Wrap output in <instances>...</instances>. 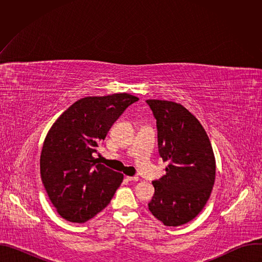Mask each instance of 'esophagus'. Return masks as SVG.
Instances as JSON below:
<instances>
[{"label":"esophagus","instance_id":"obj_1","mask_svg":"<svg viewBox=\"0 0 262 262\" xmlns=\"http://www.w3.org/2000/svg\"><path fill=\"white\" fill-rule=\"evenodd\" d=\"M126 179L128 181H138L139 177L138 176H126Z\"/></svg>","mask_w":262,"mask_h":262}]
</instances>
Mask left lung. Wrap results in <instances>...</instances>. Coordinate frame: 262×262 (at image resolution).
I'll use <instances>...</instances> for the list:
<instances>
[{"label": "left lung", "instance_id": "8db88e82", "mask_svg": "<svg viewBox=\"0 0 262 262\" xmlns=\"http://www.w3.org/2000/svg\"><path fill=\"white\" fill-rule=\"evenodd\" d=\"M157 119L160 157L168 162L166 175L152 181L151 213L166 226H180L205 206L215 177L209 138L199 120L177 102L146 100Z\"/></svg>", "mask_w": 262, "mask_h": 262}]
</instances>
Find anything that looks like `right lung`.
<instances>
[{
  "label": "right lung",
  "instance_id": "right-lung-1",
  "mask_svg": "<svg viewBox=\"0 0 262 262\" xmlns=\"http://www.w3.org/2000/svg\"><path fill=\"white\" fill-rule=\"evenodd\" d=\"M138 100L127 93L81 98L49 130L40 174L51 202L63 219L85 223L113 198L123 174L98 164L92 155L124 110Z\"/></svg>",
  "mask_w": 262,
  "mask_h": 262
}]
</instances>
